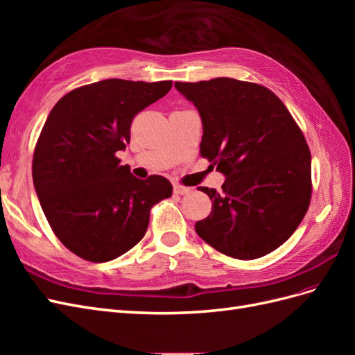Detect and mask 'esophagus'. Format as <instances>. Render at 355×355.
I'll list each match as a JSON object with an SVG mask.
<instances>
[{"label":"esophagus","mask_w":355,"mask_h":355,"mask_svg":"<svg viewBox=\"0 0 355 355\" xmlns=\"http://www.w3.org/2000/svg\"><path fill=\"white\" fill-rule=\"evenodd\" d=\"M191 192V188L188 187H182V185H175V194L178 196H187Z\"/></svg>","instance_id":"1"}]
</instances>
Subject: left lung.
I'll return each instance as SVG.
<instances>
[{
    "label": "left lung",
    "instance_id": "1",
    "mask_svg": "<svg viewBox=\"0 0 355 355\" xmlns=\"http://www.w3.org/2000/svg\"><path fill=\"white\" fill-rule=\"evenodd\" d=\"M201 123L200 153L227 178L200 237L235 259L274 252L302 222L311 200V154L284 103L263 85L234 78L175 83Z\"/></svg>",
    "mask_w": 355,
    "mask_h": 355
}]
</instances>
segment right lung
I'll list each match as a JSON object with an SVG mask.
<instances>
[{"mask_svg":"<svg viewBox=\"0 0 355 355\" xmlns=\"http://www.w3.org/2000/svg\"><path fill=\"white\" fill-rule=\"evenodd\" d=\"M171 81L103 80L55 105L32 161L41 209L63 245L90 262H108L144 239L149 211L171 197L158 175L142 180L115 153L130 142L137 112L163 98Z\"/></svg>","mask_w":355,"mask_h":355,"instance_id":"obj_1","label":"right lung"}]
</instances>
